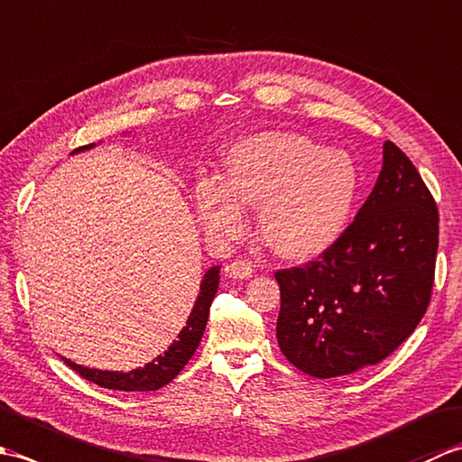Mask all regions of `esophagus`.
<instances>
[{
	"label": "esophagus",
	"mask_w": 462,
	"mask_h": 462,
	"mask_svg": "<svg viewBox=\"0 0 462 462\" xmlns=\"http://www.w3.org/2000/svg\"><path fill=\"white\" fill-rule=\"evenodd\" d=\"M224 273H226V278L248 280V278H252L254 266H252V262H248V260H234L230 263H226Z\"/></svg>",
	"instance_id": "34e87169"
}]
</instances>
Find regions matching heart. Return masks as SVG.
Instances as JSON below:
<instances>
[{
	"instance_id": "heart-1",
	"label": "heart",
	"mask_w": 462,
	"mask_h": 462,
	"mask_svg": "<svg viewBox=\"0 0 462 462\" xmlns=\"http://www.w3.org/2000/svg\"><path fill=\"white\" fill-rule=\"evenodd\" d=\"M357 196L359 169L346 151L288 131L238 141L226 152L222 184L200 180L194 190L210 236H240L244 206H260L263 244L293 262L318 258L346 234Z\"/></svg>"
}]
</instances>
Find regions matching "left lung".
Here are the masks:
<instances>
[{
	"label": "left lung",
	"mask_w": 462,
	"mask_h": 462,
	"mask_svg": "<svg viewBox=\"0 0 462 462\" xmlns=\"http://www.w3.org/2000/svg\"><path fill=\"white\" fill-rule=\"evenodd\" d=\"M437 248L433 194L387 141L375 189L346 234L316 260L276 272L283 356L319 379L389 357L429 308Z\"/></svg>",
	"instance_id": "left-lung-1"
}]
</instances>
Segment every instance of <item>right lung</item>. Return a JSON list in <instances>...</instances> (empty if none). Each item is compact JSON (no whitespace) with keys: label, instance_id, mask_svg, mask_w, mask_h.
Masks as SVG:
<instances>
[{"label":"right lung","instance_id":"1","mask_svg":"<svg viewBox=\"0 0 462 462\" xmlns=\"http://www.w3.org/2000/svg\"><path fill=\"white\" fill-rule=\"evenodd\" d=\"M93 144H85L75 149V152L91 149ZM220 266H212L208 272L204 273V280L200 283V293L194 301V308L190 311L189 319H186V326L179 333V337L172 341V346L166 349L162 356L146 363L144 367L119 373V371H101V369H89L83 365H77V363L69 361L63 357L69 367L79 373V375L87 381L95 383L99 387L106 389H119V391H156L164 387L166 383H171L186 363L190 361L194 356L196 347L202 339V333L206 328V321H208L210 313V303L218 291V282H220Z\"/></svg>","mask_w":462,"mask_h":462}]
</instances>
